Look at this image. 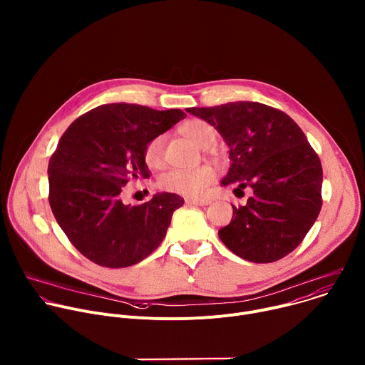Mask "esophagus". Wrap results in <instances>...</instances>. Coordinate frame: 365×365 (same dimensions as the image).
I'll return each mask as SVG.
<instances>
[{"instance_id": "1", "label": "esophagus", "mask_w": 365, "mask_h": 365, "mask_svg": "<svg viewBox=\"0 0 365 365\" xmlns=\"http://www.w3.org/2000/svg\"><path fill=\"white\" fill-rule=\"evenodd\" d=\"M186 203H190V205H196V206H206L211 203V199H186Z\"/></svg>"}]
</instances>
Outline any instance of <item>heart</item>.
Returning <instances> with one entry per match:
<instances>
[{"instance_id":"b5f03b06","label":"heart","mask_w":365,"mask_h":365,"mask_svg":"<svg viewBox=\"0 0 365 365\" xmlns=\"http://www.w3.org/2000/svg\"><path fill=\"white\" fill-rule=\"evenodd\" d=\"M179 133L196 145L206 148L215 143V128L200 118L185 121L179 127ZM165 135H154L144 145L143 158L150 168H159L163 163ZM215 180V170L211 166H199L195 169H172L160 176L159 186L163 190L183 195L186 197H199Z\"/></svg>"}]
</instances>
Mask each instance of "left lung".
Listing matches in <instances>:
<instances>
[{
    "instance_id": "obj_1",
    "label": "left lung",
    "mask_w": 365,
    "mask_h": 365,
    "mask_svg": "<svg viewBox=\"0 0 365 365\" xmlns=\"http://www.w3.org/2000/svg\"><path fill=\"white\" fill-rule=\"evenodd\" d=\"M214 125L230 145L231 168L222 185L251 189L244 206L232 205L221 241L251 263H273L290 254L322 207V165L300 127L283 111L259 102L186 108Z\"/></svg>"
}]
</instances>
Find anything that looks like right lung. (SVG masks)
<instances>
[{"instance_id": "add662e5", "label": "right lung", "mask_w": 365, "mask_h": 365, "mask_svg": "<svg viewBox=\"0 0 365 365\" xmlns=\"http://www.w3.org/2000/svg\"><path fill=\"white\" fill-rule=\"evenodd\" d=\"M186 114L137 103H107L76 118L48 160V203L72 245L92 263L121 269L137 264L166 237L176 193L124 205L121 190L131 179L148 178L144 145Z\"/></svg>"}]
</instances>
